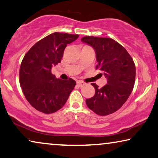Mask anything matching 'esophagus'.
I'll return each mask as SVG.
<instances>
[{
  "mask_svg": "<svg viewBox=\"0 0 158 158\" xmlns=\"http://www.w3.org/2000/svg\"><path fill=\"white\" fill-rule=\"evenodd\" d=\"M77 85L81 88V87H83L85 85V83H84V82H83V81H77Z\"/></svg>",
  "mask_w": 158,
  "mask_h": 158,
  "instance_id": "34e87169",
  "label": "esophagus"
}]
</instances>
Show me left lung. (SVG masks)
I'll return each mask as SVG.
<instances>
[{
  "instance_id": "left-lung-1",
  "label": "left lung",
  "mask_w": 158,
  "mask_h": 158,
  "mask_svg": "<svg viewBox=\"0 0 158 158\" xmlns=\"http://www.w3.org/2000/svg\"><path fill=\"white\" fill-rule=\"evenodd\" d=\"M81 41L94 48L98 65L107 78V84L98 88L95 83L93 97L85 100L87 106L99 115L115 113L126 102L135 81V65L130 54L120 43L110 38L85 36Z\"/></svg>"
}]
</instances>
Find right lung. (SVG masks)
Segmentation results:
<instances>
[{"instance_id": "obj_1", "label": "right lung", "mask_w": 158, "mask_h": 158, "mask_svg": "<svg viewBox=\"0 0 158 158\" xmlns=\"http://www.w3.org/2000/svg\"><path fill=\"white\" fill-rule=\"evenodd\" d=\"M78 37L53 33L36 43L25 55L20 68V84L26 100L37 110L46 114L58 111L74 89V80L56 78L51 68L60 63L67 45Z\"/></svg>"}]
</instances>
